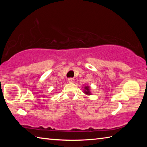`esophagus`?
<instances>
[{"label": "esophagus", "mask_w": 147, "mask_h": 147, "mask_svg": "<svg viewBox=\"0 0 147 147\" xmlns=\"http://www.w3.org/2000/svg\"><path fill=\"white\" fill-rule=\"evenodd\" d=\"M68 82L69 83H74V80L73 78H69Z\"/></svg>", "instance_id": "34e87169"}]
</instances>
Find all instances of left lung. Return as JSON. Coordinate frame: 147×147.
I'll list each match as a JSON object with an SVG mask.
<instances>
[{
  "instance_id": "obj_1",
  "label": "left lung",
  "mask_w": 147,
  "mask_h": 147,
  "mask_svg": "<svg viewBox=\"0 0 147 147\" xmlns=\"http://www.w3.org/2000/svg\"><path fill=\"white\" fill-rule=\"evenodd\" d=\"M84 93H86V94H91V91H90V88L89 86H87L84 87Z\"/></svg>"
}]
</instances>
